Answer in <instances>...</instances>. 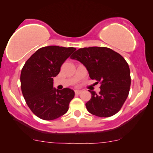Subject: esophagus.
Listing matches in <instances>:
<instances>
[{"instance_id":"1","label":"esophagus","mask_w":153,"mask_h":153,"mask_svg":"<svg viewBox=\"0 0 153 153\" xmlns=\"http://www.w3.org/2000/svg\"><path fill=\"white\" fill-rule=\"evenodd\" d=\"M81 92H82L81 91H78V90H76V91H75V93L76 95H79L80 93H81Z\"/></svg>"}]
</instances>
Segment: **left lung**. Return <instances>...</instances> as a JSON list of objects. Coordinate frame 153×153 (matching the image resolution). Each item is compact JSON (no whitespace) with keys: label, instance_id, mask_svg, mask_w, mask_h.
<instances>
[{"label":"left lung","instance_id":"8db88e82","mask_svg":"<svg viewBox=\"0 0 153 153\" xmlns=\"http://www.w3.org/2000/svg\"><path fill=\"white\" fill-rule=\"evenodd\" d=\"M71 58L83 64L92 80L100 82L98 94L89 91L88 111L101 117L116 114L128 96L131 83L129 65L124 58L108 48L89 47L78 49Z\"/></svg>","mask_w":153,"mask_h":153}]
</instances>
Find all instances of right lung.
Masks as SVG:
<instances>
[{"label":"right lung","mask_w":153,"mask_h":153,"mask_svg":"<svg viewBox=\"0 0 153 153\" xmlns=\"http://www.w3.org/2000/svg\"><path fill=\"white\" fill-rule=\"evenodd\" d=\"M76 48L57 45L43 47L25 62L21 73V91L25 102L37 117L52 120L67 113L75 96L70 88H53V78Z\"/></svg>","instance_id":"1"}]
</instances>
